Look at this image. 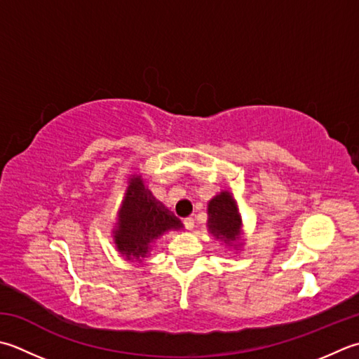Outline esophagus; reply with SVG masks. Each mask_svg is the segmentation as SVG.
I'll use <instances>...</instances> for the list:
<instances>
[{"mask_svg": "<svg viewBox=\"0 0 359 359\" xmlns=\"http://www.w3.org/2000/svg\"><path fill=\"white\" fill-rule=\"evenodd\" d=\"M184 224H185V227H187L188 230H193V227H194V219H193V217H185Z\"/></svg>", "mask_w": 359, "mask_h": 359, "instance_id": "esophagus-1", "label": "esophagus"}]
</instances>
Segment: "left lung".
Returning <instances> with one entry per match:
<instances>
[{"label":"left lung","mask_w":359,"mask_h":359,"mask_svg":"<svg viewBox=\"0 0 359 359\" xmlns=\"http://www.w3.org/2000/svg\"><path fill=\"white\" fill-rule=\"evenodd\" d=\"M207 215V229L216 240L236 250L241 248L243 219L233 194L229 189H222L208 201Z\"/></svg>","instance_id":"left-lung-1"}]
</instances>
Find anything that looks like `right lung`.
Instances as JSON below:
<instances>
[{
    "label": "right lung",
    "instance_id": "obj_1",
    "mask_svg": "<svg viewBox=\"0 0 359 359\" xmlns=\"http://www.w3.org/2000/svg\"><path fill=\"white\" fill-rule=\"evenodd\" d=\"M180 229H184V224L154 198L142 174L132 172L111 229L115 249L121 257L132 263H142L151 255L160 236Z\"/></svg>",
    "mask_w": 359,
    "mask_h": 359
}]
</instances>
